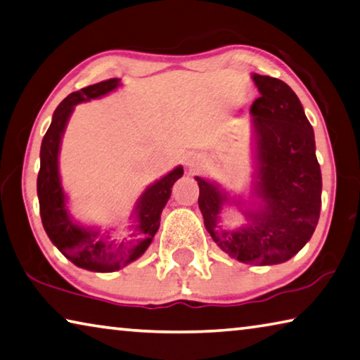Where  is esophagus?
<instances>
[{
    "instance_id": "1",
    "label": "esophagus",
    "mask_w": 360,
    "mask_h": 360,
    "mask_svg": "<svg viewBox=\"0 0 360 360\" xmlns=\"http://www.w3.org/2000/svg\"><path fill=\"white\" fill-rule=\"evenodd\" d=\"M186 165H187V168L193 171L200 167V165H203V158L200 155H197V153H192V155L186 158Z\"/></svg>"
}]
</instances>
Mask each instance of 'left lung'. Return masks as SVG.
I'll return each mask as SVG.
<instances>
[{
	"label": "left lung",
	"mask_w": 360,
	"mask_h": 360,
	"mask_svg": "<svg viewBox=\"0 0 360 360\" xmlns=\"http://www.w3.org/2000/svg\"><path fill=\"white\" fill-rule=\"evenodd\" d=\"M256 134V208L245 210L248 224L221 231L219 213L229 200L218 184L198 178V207L218 247L245 264H281L300 252L316 231L322 203V174L314 131L293 89L282 79L253 75Z\"/></svg>",
	"instance_id": "obj_1"
}]
</instances>
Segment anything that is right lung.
<instances>
[{
	"mask_svg": "<svg viewBox=\"0 0 360 360\" xmlns=\"http://www.w3.org/2000/svg\"><path fill=\"white\" fill-rule=\"evenodd\" d=\"M118 86L120 79L110 78L68 94L57 105L39 150L37 192L44 231L49 240L67 259L78 267L93 272L118 271L144 255L160 227V214L171 195V187L184 173L182 167L174 168L144 191L136 202V226H133L134 232L131 233V240L124 238L122 242H115L108 232H102L98 227L82 226L70 218L67 211V197L60 186L59 162H57L62 134L73 107L79 102L102 98Z\"/></svg>",
	"mask_w": 360,
	"mask_h": 360,
	"instance_id": "right-lung-1",
	"label": "right lung"
}]
</instances>
